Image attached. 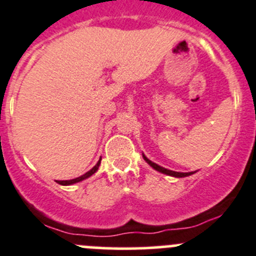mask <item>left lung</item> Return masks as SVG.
I'll use <instances>...</instances> for the list:
<instances>
[{
  "instance_id": "8db88e82",
  "label": "left lung",
  "mask_w": 256,
  "mask_h": 256,
  "mask_svg": "<svg viewBox=\"0 0 256 256\" xmlns=\"http://www.w3.org/2000/svg\"><path fill=\"white\" fill-rule=\"evenodd\" d=\"M142 158H144V160H145L146 162H148V165L151 166V168H155L156 171H158V172H162V174H165V175H168V176H174V178H186V176H190V175H192V174H195V172H196V171H191V172H178V171H172V170H168V168H162V166L158 165V164H155V162H152V161H151V160H148V158H146V156L144 155V154H142Z\"/></svg>"
}]
</instances>
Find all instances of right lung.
<instances>
[{"instance_id":"obj_1","label":"right lung","mask_w":256,"mask_h":256,"mask_svg":"<svg viewBox=\"0 0 256 256\" xmlns=\"http://www.w3.org/2000/svg\"><path fill=\"white\" fill-rule=\"evenodd\" d=\"M100 164H101V158H100V160L98 161V164H96V165L94 166V168H91L90 171H88V172H86V174H84V175L78 176V178H72V180H58V181H57V182H58L60 185H65V186L74 185V184H76V182H80V181L85 180V178H90L91 175H94V174H95L96 171L98 170V166H100Z\"/></svg>"}]
</instances>
